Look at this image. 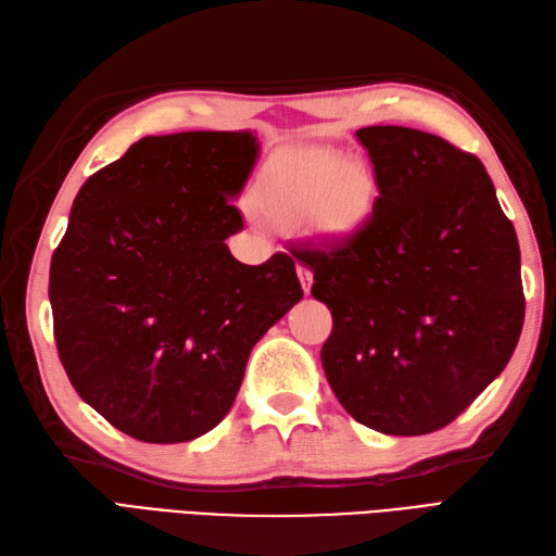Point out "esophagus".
<instances>
[{
    "instance_id": "34e87169",
    "label": "esophagus",
    "mask_w": 556,
    "mask_h": 556,
    "mask_svg": "<svg viewBox=\"0 0 556 556\" xmlns=\"http://www.w3.org/2000/svg\"><path fill=\"white\" fill-rule=\"evenodd\" d=\"M296 276H300L302 288H304V292L308 294V292H311V286H314V274H311V270H308L306 266H296Z\"/></svg>"
}]
</instances>
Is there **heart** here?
<instances>
[{
    "label": "heart",
    "mask_w": 556,
    "mask_h": 556,
    "mask_svg": "<svg viewBox=\"0 0 556 556\" xmlns=\"http://www.w3.org/2000/svg\"><path fill=\"white\" fill-rule=\"evenodd\" d=\"M372 198V181L337 155H296L266 176L260 207L270 222L300 226L316 219L325 231L344 233Z\"/></svg>",
    "instance_id": "1"
}]
</instances>
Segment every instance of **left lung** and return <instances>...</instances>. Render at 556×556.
Masks as SVG:
<instances>
[{
    "instance_id": "8db88e82",
    "label": "left lung",
    "mask_w": 556,
    "mask_h": 556,
    "mask_svg": "<svg viewBox=\"0 0 556 556\" xmlns=\"http://www.w3.org/2000/svg\"><path fill=\"white\" fill-rule=\"evenodd\" d=\"M380 195L356 231L290 250L330 308L325 377L356 422L431 434L505 370L523 325L521 254L481 160L434 134L356 131Z\"/></svg>"
}]
</instances>
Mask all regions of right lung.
<instances>
[{
  "label": "right lung",
  "mask_w": 556,
  "mask_h": 556,
  "mask_svg": "<svg viewBox=\"0 0 556 556\" xmlns=\"http://www.w3.org/2000/svg\"><path fill=\"white\" fill-rule=\"evenodd\" d=\"M256 155L252 131L146 137L73 202L49 270L53 337L77 394L131 439L219 425L252 346L304 296L292 256L248 266L224 242Z\"/></svg>",
  "instance_id": "1"
}]
</instances>
